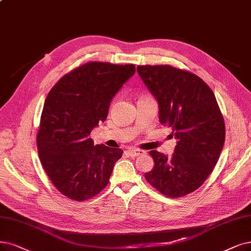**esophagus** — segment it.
<instances>
[{
  "label": "esophagus",
  "instance_id": "esophagus-1",
  "mask_svg": "<svg viewBox=\"0 0 251 251\" xmlns=\"http://www.w3.org/2000/svg\"><path fill=\"white\" fill-rule=\"evenodd\" d=\"M127 153L129 154V156H131V157H136V156L143 155V154L145 153V151L140 150V149H129V150L127 151Z\"/></svg>",
  "mask_w": 251,
  "mask_h": 251
}]
</instances>
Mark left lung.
I'll use <instances>...</instances> for the list:
<instances>
[{"instance_id":"left-lung-1","label":"left lung","mask_w":251,"mask_h":251,"mask_svg":"<svg viewBox=\"0 0 251 251\" xmlns=\"http://www.w3.org/2000/svg\"><path fill=\"white\" fill-rule=\"evenodd\" d=\"M137 72L158 102L160 123L178 140L171 157L150 151L154 168L145 178L165 197H184L214 170L225 145L224 117L214 93L196 74L170 65L137 66Z\"/></svg>"}]
</instances>
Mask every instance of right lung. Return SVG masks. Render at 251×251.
Instances as JSON below:
<instances>
[{"instance_id":"obj_1","label":"right lung","mask_w":251,"mask_h":251,"mask_svg":"<svg viewBox=\"0 0 251 251\" xmlns=\"http://www.w3.org/2000/svg\"><path fill=\"white\" fill-rule=\"evenodd\" d=\"M134 73L133 64L89 62L64 75L46 97L37 148L46 175L68 199H92L107 185L123 150L94 146L90 133Z\"/></svg>"}]
</instances>
